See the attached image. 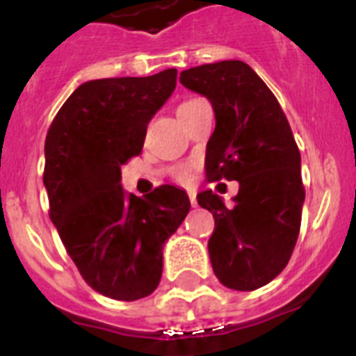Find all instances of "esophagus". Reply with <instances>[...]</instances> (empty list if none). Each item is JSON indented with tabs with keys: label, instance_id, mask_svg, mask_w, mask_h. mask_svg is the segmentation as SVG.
<instances>
[{
	"label": "esophagus",
	"instance_id": "esophagus-1",
	"mask_svg": "<svg viewBox=\"0 0 356 356\" xmlns=\"http://www.w3.org/2000/svg\"><path fill=\"white\" fill-rule=\"evenodd\" d=\"M188 201H191V205L193 207H196V193H194V191H188Z\"/></svg>",
	"mask_w": 356,
	"mask_h": 356
}]
</instances>
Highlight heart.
Masks as SVG:
<instances>
[{"instance_id": "b5f03b06", "label": "heart", "mask_w": 356, "mask_h": 356, "mask_svg": "<svg viewBox=\"0 0 356 356\" xmlns=\"http://www.w3.org/2000/svg\"><path fill=\"white\" fill-rule=\"evenodd\" d=\"M196 102H197V97L180 103V105H178V112L184 108H187V106H191L193 103H196ZM191 172H193V168H191V165H178V168L172 171V178H175L176 181H180V184H188V181H191Z\"/></svg>"}]
</instances>
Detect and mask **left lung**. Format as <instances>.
<instances>
[{"mask_svg":"<svg viewBox=\"0 0 356 356\" xmlns=\"http://www.w3.org/2000/svg\"><path fill=\"white\" fill-rule=\"evenodd\" d=\"M210 99L216 130L207 144V180H237L235 205L212 191L197 194L212 212V269L225 287L254 291L284 271L300 235L305 187L301 155L271 89L241 60L197 65L180 74Z\"/></svg>","mask_w":356,"mask_h":356,"instance_id":"1","label":"left lung"}]
</instances>
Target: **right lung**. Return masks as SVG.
I'll return each instance as SVG.
<instances>
[{
  "label": "right lung",
  "instance_id": "obj_1",
  "mask_svg": "<svg viewBox=\"0 0 356 356\" xmlns=\"http://www.w3.org/2000/svg\"><path fill=\"white\" fill-rule=\"evenodd\" d=\"M176 74L87 81L46 135L49 219L81 278L112 300H140L159 287L163 242L191 209L172 185L144 197L121 187V165L140 155L147 122L175 90Z\"/></svg>",
  "mask_w": 356,
  "mask_h": 356
}]
</instances>
